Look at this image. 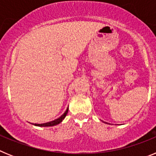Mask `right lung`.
<instances>
[{
    "label": "right lung",
    "mask_w": 156,
    "mask_h": 156,
    "mask_svg": "<svg viewBox=\"0 0 156 156\" xmlns=\"http://www.w3.org/2000/svg\"><path fill=\"white\" fill-rule=\"evenodd\" d=\"M68 110H69V108L66 109V111L65 112L64 114H63L62 115H61V116L59 117V118H58V119H55V120L53 121H51V122H45V123H41V124H37V123H34V125H35V126H55V125L58 124V123H60V122H62V121L63 120V119H65V117L66 116V115H67V113H68Z\"/></svg>",
    "instance_id": "right-lung-1"
}]
</instances>
